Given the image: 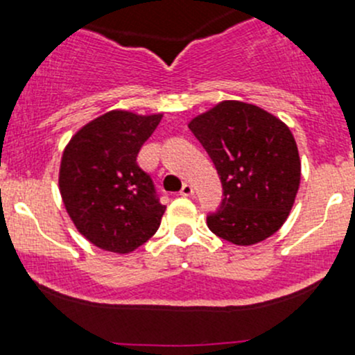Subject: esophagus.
Wrapping results in <instances>:
<instances>
[{
	"label": "esophagus",
	"mask_w": 355,
	"mask_h": 355,
	"mask_svg": "<svg viewBox=\"0 0 355 355\" xmlns=\"http://www.w3.org/2000/svg\"><path fill=\"white\" fill-rule=\"evenodd\" d=\"M180 196L182 198H191V196H194V187H192L191 184H185L184 187H182Z\"/></svg>",
	"instance_id": "1"
}]
</instances>
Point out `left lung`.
<instances>
[{
  "instance_id": "1",
  "label": "left lung",
  "mask_w": 355,
  "mask_h": 355,
  "mask_svg": "<svg viewBox=\"0 0 355 355\" xmlns=\"http://www.w3.org/2000/svg\"><path fill=\"white\" fill-rule=\"evenodd\" d=\"M213 159L223 202L207 227L235 245L266 241L287 221L300 185V157L292 132L256 105L221 101L189 121Z\"/></svg>"
}]
</instances>
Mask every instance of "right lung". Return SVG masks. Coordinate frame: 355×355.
I'll return each mask as SVG.
<instances>
[{
	"label": "right lung",
	"instance_id": "add662e5",
	"mask_svg": "<svg viewBox=\"0 0 355 355\" xmlns=\"http://www.w3.org/2000/svg\"><path fill=\"white\" fill-rule=\"evenodd\" d=\"M163 113L113 110L75 132L60 163V194L75 228L91 244L128 254L159 228L166 206L137 164Z\"/></svg>",
	"mask_w": 355,
	"mask_h": 355
}]
</instances>
